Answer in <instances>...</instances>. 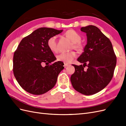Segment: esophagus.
<instances>
[{
	"label": "esophagus",
	"instance_id": "esophagus-1",
	"mask_svg": "<svg viewBox=\"0 0 126 126\" xmlns=\"http://www.w3.org/2000/svg\"><path fill=\"white\" fill-rule=\"evenodd\" d=\"M64 67H68V66H69V64H68V63H64Z\"/></svg>",
	"mask_w": 126,
	"mask_h": 126
}]
</instances>
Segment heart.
Instances as JSON below:
<instances>
[{
	"instance_id": "1",
	"label": "heart",
	"mask_w": 126,
	"mask_h": 126,
	"mask_svg": "<svg viewBox=\"0 0 126 126\" xmlns=\"http://www.w3.org/2000/svg\"><path fill=\"white\" fill-rule=\"evenodd\" d=\"M64 35L72 43V48L78 51H81L83 46L80 40L81 37L79 34L74 30H69L64 33ZM48 46L52 52H56L58 50L57 44V37L54 36L49 38L47 42ZM76 56L74 51L70 52H62L57 56V59L60 62L66 63H70Z\"/></svg>"
}]
</instances>
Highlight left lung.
Returning a JSON list of instances; mask_svg holds the SVG:
<instances>
[{"mask_svg": "<svg viewBox=\"0 0 126 126\" xmlns=\"http://www.w3.org/2000/svg\"><path fill=\"white\" fill-rule=\"evenodd\" d=\"M86 33L87 44L77 60L83 65L72 64L75 71L70 81L74 88L85 95L96 94L108 85L113 77L116 57L111 41L97 27L80 29ZM87 66V71L84 67Z\"/></svg>", "mask_w": 126, "mask_h": 126, "instance_id": "8db88e82", "label": "left lung"}]
</instances>
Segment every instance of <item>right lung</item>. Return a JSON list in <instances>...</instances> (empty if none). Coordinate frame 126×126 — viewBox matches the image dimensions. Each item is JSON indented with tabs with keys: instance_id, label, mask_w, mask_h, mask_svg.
Wrapping results in <instances>:
<instances>
[{
	"instance_id": "obj_1",
	"label": "right lung",
	"mask_w": 126,
	"mask_h": 126,
	"mask_svg": "<svg viewBox=\"0 0 126 126\" xmlns=\"http://www.w3.org/2000/svg\"><path fill=\"white\" fill-rule=\"evenodd\" d=\"M63 30L42 27L21 40L13 58V72L19 85L27 92L35 95L44 94L56 85L64 64L56 60L48 46L49 38ZM46 63L45 67L42 65Z\"/></svg>"
}]
</instances>
